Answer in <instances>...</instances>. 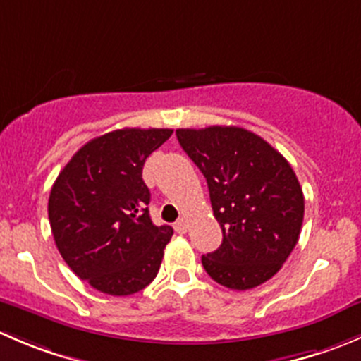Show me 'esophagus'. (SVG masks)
Here are the masks:
<instances>
[{
    "instance_id": "esophagus-1",
    "label": "esophagus",
    "mask_w": 361,
    "mask_h": 361,
    "mask_svg": "<svg viewBox=\"0 0 361 361\" xmlns=\"http://www.w3.org/2000/svg\"><path fill=\"white\" fill-rule=\"evenodd\" d=\"M174 231H176L178 234H185V232L188 231V221L185 220V218H180V220L174 224Z\"/></svg>"
}]
</instances>
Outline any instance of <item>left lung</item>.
Masks as SVG:
<instances>
[{
  "mask_svg": "<svg viewBox=\"0 0 361 361\" xmlns=\"http://www.w3.org/2000/svg\"><path fill=\"white\" fill-rule=\"evenodd\" d=\"M201 169L220 248L202 255L207 274L231 290H250L281 269L298 241L304 194L288 160L257 134L235 126L176 129Z\"/></svg>",
  "mask_w": 361,
  "mask_h": 361,
  "instance_id": "1",
  "label": "left lung"
}]
</instances>
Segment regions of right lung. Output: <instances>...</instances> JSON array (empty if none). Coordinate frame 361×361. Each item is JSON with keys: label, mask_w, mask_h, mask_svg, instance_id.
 Masks as SVG:
<instances>
[{"label": "right lung", "mask_w": 361, "mask_h": 361, "mask_svg": "<svg viewBox=\"0 0 361 361\" xmlns=\"http://www.w3.org/2000/svg\"><path fill=\"white\" fill-rule=\"evenodd\" d=\"M173 129H116L83 145L50 190L49 220L64 262L99 292L126 297L150 285L169 225L152 224L145 160Z\"/></svg>", "instance_id": "right-lung-1"}]
</instances>
